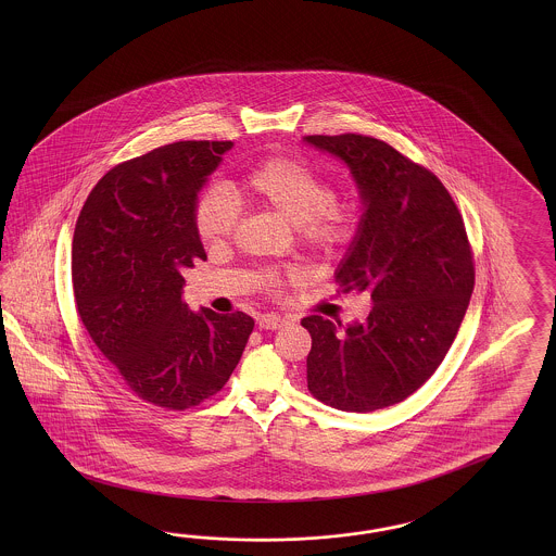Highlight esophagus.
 I'll return each mask as SVG.
<instances>
[{
    "instance_id": "1",
    "label": "esophagus",
    "mask_w": 556,
    "mask_h": 556,
    "mask_svg": "<svg viewBox=\"0 0 556 556\" xmlns=\"http://www.w3.org/2000/svg\"><path fill=\"white\" fill-rule=\"evenodd\" d=\"M286 326V318L277 316V314H265L258 318V328L261 330H279Z\"/></svg>"
}]
</instances>
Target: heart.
Masks as SVG:
<instances>
[{"label":"heart","instance_id":"obj_1","mask_svg":"<svg viewBox=\"0 0 556 556\" xmlns=\"http://www.w3.org/2000/svg\"><path fill=\"white\" fill-rule=\"evenodd\" d=\"M238 202L265 205L291 219L303 242L334 251L353 240L358 230V205L334 198L332 181L303 159L273 156L244 173L235 186ZM238 207L224 189H207L193 207L195 232L207 247H224L235 235ZM265 286L275 289L270 275Z\"/></svg>","mask_w":556,"mask_h":556}]
</instances>
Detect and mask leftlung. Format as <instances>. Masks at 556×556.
Wrapping results in <instances>:
<instances>
[{"label":"left lung","instance_id":"obj_1","mask_svg":"<svg viewBox=\"0 0 556 556\" xmlns=\"http://www.w3.org/2000/svg\"><path fill=\"white\" fill-rule=\"evenodd\" d=\"M305 142L353 170L367 210L337 283L372 300L363 324L303 318L307 389L321 404L367 414L404 402L444 361L475 287L471 242L437 175L388 142L351 132Z\"/></svg>","mask_w":556,"mask_h":556}]
</instances>
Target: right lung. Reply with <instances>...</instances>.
Returning a JSON list of instances; mask_svg holds the SVG:
<instances>
[{"mask_svg":"<svg viewBox=\"0 0 556 556\" xmlns=\"http://www.w3.org/2000/svg\"><path fill=\"white\" fill-rule=\"evenodd\" d=\"M230 140H181L110 168L73 235V295L101 354L140 400L195 407L226 386L251 316L189 312L184 270L205 261L193 207Z\"/></svg>","mask_w":556,"mask_h":556,"instance_id":"obj_1","label":"right lung"}]
</instances>
